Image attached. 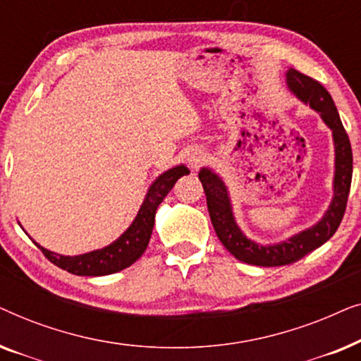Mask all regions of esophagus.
<instances>
[{
  "label": "esophagus",
  "instance_id": "1",
  "mask_svg": "<svg viewBox=\"0 0 361 361\" xmlns=\"http://www.w3.org/2000/svg\"><path fill=\"white\" fill-rule=\"evenodd\" d=\"M207 159V152L204 149H194L187 157V162L192 169H199V167L204 164V161Z\"/></svg>",
  "mask_w": 361,
  "mask_h": 361
}]
</instances>
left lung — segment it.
I'll return each mask as SVG.
<instances>
[{"instance_id": "obj_1", "label": "left lung", "mask_w": 361, "mask_h": 361, "mask_svg": "<svg viewBox=\"0 0 361 361\" xmlns=\"http://www.w3.org/2000/svg\"><path fill=\"white\" fill-rule=\"evenodd\" d=\"M286 83H288L289 92L312 108L314 111H317L322 121L332 131L335 147L334 197L322 219L310 228L299 231L279 243H256L250 240L236 224L228 187L225 185L224 179L209 167H202L199 172V179L204 185L207 207H209L210 220L216 236L236 259L255 266H284L295 263L332 238L343 219L350 185H352V146H350L348 135L345 133L337 106H335L330 93L317 80L304 75L295 68H289L286 72Z\"/></svg>"}]
</instances>
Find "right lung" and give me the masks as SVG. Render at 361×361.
<instances>
[{"instance_id": "1", "label": "right lung", "mask_w": 361, "mask_h": 361, "mask_svg": "<svg viewBox=\"0 0 361 361\" xmlns=\"http://www.w3.org/2000/svg\"><path fill=\"white\" fill-rule=\"evenodd\" d=\"M189 169L184 164L172 167L162 172L147 189V194L140 207V212L133 220V224L123 231L120 238H116L105 248L88 251L77 256H63L44 248L39 243L36 246L46 255V258L59 268L68 271L77 276H106L118 273L128 268L141 258L149 243L152 228H154V216L157 207L169 194L177 179L189 174ZM32 240V238H31Z\"/></svg>"}]
</instances>
